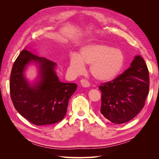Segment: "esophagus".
<instances>
[{
	"mask_svg": "<svg viewBox=\"0 0 159 159\" xmlns=\"http://www.w3.org/2000/svg\"><path fill=\"white\" fill-rule=\"evenodd\" d=\"M80 83L81 84V85L83 86V87H85V88H88L89 87V86L90 85V83L89 82V81L85 80V79H82L81 81H80Z\"/></svg>",
	"mask_w": 159,
	"mask_h": 159,
	"instance_id": "1",
	"label": "esophagus"
}]
</instances>
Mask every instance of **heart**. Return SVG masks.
Returning a JSON list of instances; mask_svg holds the SVG:
<instances>
[{
    "instance_id": "b5f03b06",
    "label": "heart",
    "mask_w": 159,
    "mask_h": 159,
    "mask_svg": "<svg viewBox=\"0 0 159 159\" xmlns=\"http://www.w3.org/2000/svg\"><path fill=\"white\" fill-rule=\"evenodd\" d=\"M125 56L119 49L104 44H89L81 47L79 55L71 54L70 67L77 74L83 73L85 64H90V71L95 79L109 81L121 70Z\"/></svg>"
}]
</instances>
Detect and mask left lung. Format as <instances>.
<instances>
[{
    "mask_svg": "<svg viewBox=\"0 0 159 159\" xmlns=\"http://www.w3.org/2000/svg\"><path fill=\"white\" fill-rule=\"evenodd\" d=\"M102 91L100 112L115 124L131 121L145 105L149 89V73L143 57H134L131 66L112 81L99 87Z\"/></svg>",
    "mask_w": 159,
    "mask_h": 159,
    "instance_id": "1",
    "label": "left lung"
}]
</instances>
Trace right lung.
Wrapping results in <instances>:
<instances>
[{
  "instance_id": "obj_1",
  "label": "right lung",
  "mask_w": 159,
  "mask_h": 159,
  "mask_svg": "<svg viewBox=\"0 0 159 159\" xmlns=\"http://www.w3.org/2000/svg\"><path fill=\"white\" fill-rule=\"evenodd\" d=\"M36 62L39 66V80L31 86L23 75L26 66ZM56 64L23 50L13 64L10 78L12 103L23 117L36 125H52L65 117L69 99L77 84L61 82L56 75Z\"/></svg>"
}]
</instances>
